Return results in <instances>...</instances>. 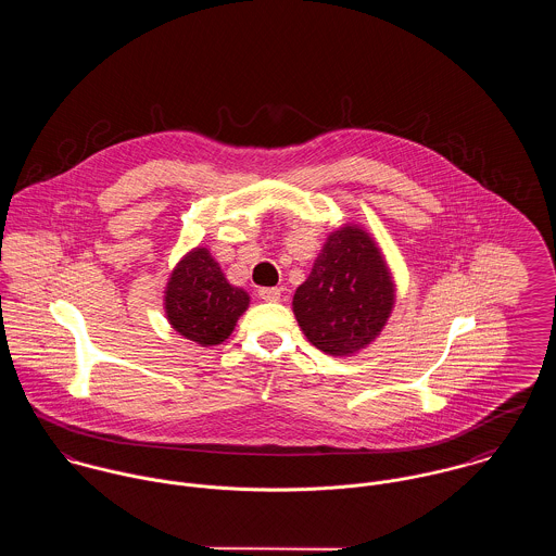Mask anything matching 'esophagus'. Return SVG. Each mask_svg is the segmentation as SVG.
<instances>
[{"mask_svg": "<svg viewBox=\"0 0 556 556\" xmlns=\"http://www.w3.org/2000/svg\"><path fill=\"white\" fill-rule=\"evenodd\" d=\"M258 298L265 300V302H278L280 300V289L263 287V289H258Z\"/></svg>", "mask_w": 556, "mask_h": 556, "instance_id": "obj_1", "label": "esophagus"}]
</instances>
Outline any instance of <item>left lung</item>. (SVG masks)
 I'll use <instances>...</instances> for the list:
<instances>
[{
  "label": "left lung",
  "instance_id": "left-lung-1",
  "mask_svg": "<svg viewBox=\"0 0 556 556\" xmlns=\"http://www.w3.org/2000/svg\"><path fill=\"white\" fill-rule=\"evenodd\" d=\"M394 308V280L372 238L359 227L333 231L298 287L293 313L306 338L329 355L370 344Z\"/></svg>",
  "mask_w": 556,
  "mask_h": 556
}]
</instances>
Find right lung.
<instances>
[{"label":"right lung","mask_w":556,"mask_h":556,"mask_svg":"<svg viewBox=\"0 0 556 556\" xmlns=\"http://www.w3.org/2000/svg\"><path fill=\"white\" fill-rule=\"evenodd\" d=\"M248 304V293L227 282L220 265L205 248L188 252L177 263L164 295L173 329L201 346L227 340Z\"/></svg>","instance_id":"obj_1"}]
</instances>
